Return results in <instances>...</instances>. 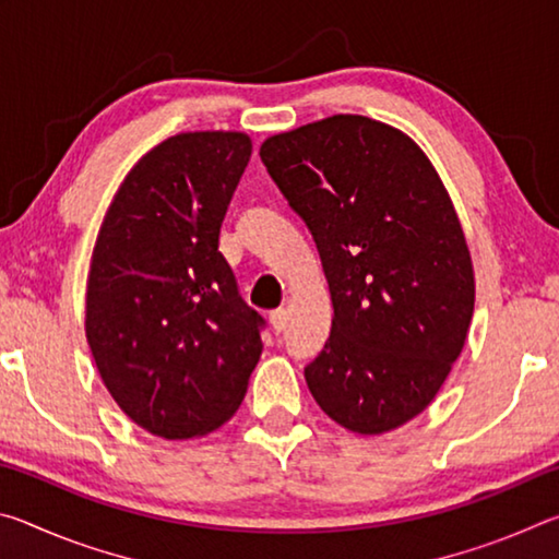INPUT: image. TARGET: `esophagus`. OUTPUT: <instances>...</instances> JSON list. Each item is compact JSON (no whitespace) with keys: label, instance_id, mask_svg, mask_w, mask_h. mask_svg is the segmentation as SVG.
I'll list each match as a JSON object with an SVG mask.
<instances>
[{"label":"esophagus","instance_id":"34e87169","mask_svg":"<svg viewBox=\"0 0 559 559\" xmlns=\"http://www.w3.org/2000/svg\"><path fill=\"white\" fill-rule=\"evenodd\" d=\"M271 325H273V330H276V333H281L283 328H286V323H288V310L286 308H276V310H271Z\"/></svg>","mask_w":559,"mask_h":559}]
</instances>
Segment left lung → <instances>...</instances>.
Instances as JSON below:
<instances>
[{
  "label": "left lung",
  "mask_w": 559,
  "mask_h": 559,
  "mask_svg": "<svg viewBox=\"0 0 559 559\" xmlns=\"http://www.w3.org/2000/svg\"><path fill=\"white\" fill-rule=\"evenodd\" d=\"M259 155L313 234L335 310L310 394L355 433L402 427L441 390L476 300L447 187L409 135L365 116L278 132Z\"/></svg>",
  "instance_id": "obj_1"
}]
</instances>
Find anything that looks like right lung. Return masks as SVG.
<instances>
[{
	"instance_id": "1",
	"label": "right lung",
	"mask_w": 559,
	"mask_h": 559,
	"mask_svg": "<svg viewBox=\"0 0 559 559\" xmlns=\"http://www.w3.org/2000/svg\"><path fill=\"white\" fill-rule=\"evenodd\" d=\"M249 157L243 132L167 138L122 179L93 246L91 353L112 400L155 437L219 429L261 357L263 318L219 251Z\"/></svg>"
}]
</instances>
